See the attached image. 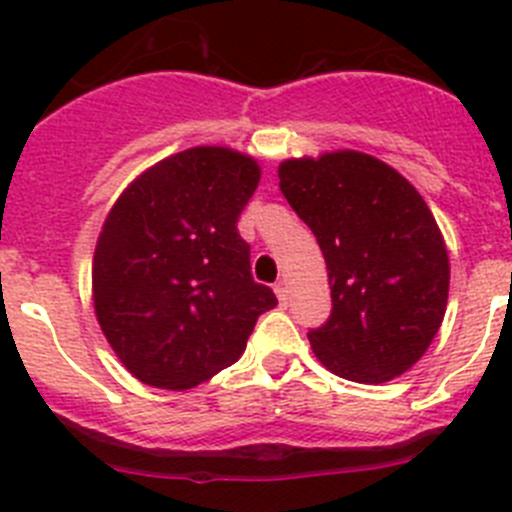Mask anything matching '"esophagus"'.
<instances>
[{
  "instance_id": "1",
  "label": "esophagus",
  "mask_w": 512,
  "mask_h": 512,
  "mask_svg": "<svg viewBox=\"0 0 512 512\" xmlns=\"http://www.w3.org/2000/svg\"><path fill=\"white\" fill-rule=\"evenodd\" d=\"M274 292H277V297H279V305L287 307L289 305V289H287V284H284V282L274 284Z\"/></svg>"
}]
</instances>
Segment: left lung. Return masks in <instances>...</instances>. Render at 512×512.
<instances>
[{"mask_svg": "<svg viewBox=\"0 0 512 512\" xmlns=\"http://www.w3.org/2000/svg\"><path fill=\"white\" fill-rule=\"evenodd\" d=\"M279 189L328 266L333 307L307 333L315 356L361 384L408 372L449 300V253L423 197L392 166L356 151L284 161Z\"/></svg>", "mask_w": 512, "mask_h": 512, "instance_id": "left-lung-1", "label": "left lung"}]
</instances>
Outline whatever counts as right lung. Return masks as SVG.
<instances>
[{
	"instance_id": "obj_1",
	"label": "right lung",
	"mask_w": 512,
	"mask_h": 512,
	"mask_svg": "<svg viewBox=\"0 0 512 512\" xmlns=\"http://www.w3.org/2000/svg\"><path fill=\"white\" fill-rule=\"evenodd\" d=\"M256 161L202 146L138 176L99 233L94 310L140 382L189 390L246 351L277 297L251 277L238 217L259 187Z\"/></svg>"
}]
</instances>
